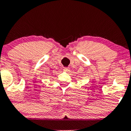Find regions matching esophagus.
Instances as JSON below:
<instances>
[{"label": "esophagus", "instance_id": "1", "mask_svg": "<svg viewBox=\"0 0 131 131\" xmlns=\"http://www.w3.org/2000/svg\"><path fill=\"white\" fill-rule=\"evenodd\" d=\"M64 71L66 72H70V68H69V67H64Z\"/></svg>", "mask_w": 131, "mask_h": 131}]
</instances>
